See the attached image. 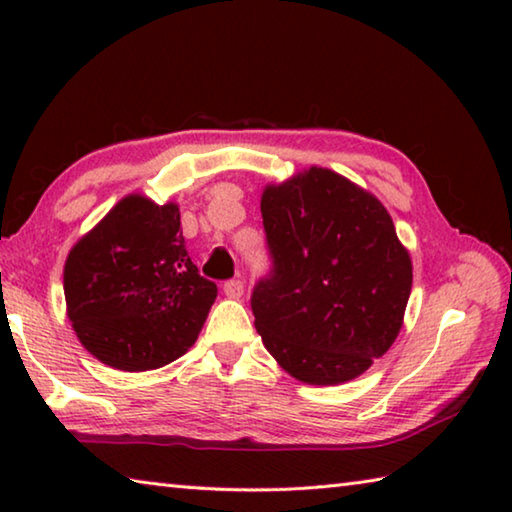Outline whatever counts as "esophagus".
<instances>
[{
  "instance_id": "34e87169",
  "label": "esophagus",
  "mask_w": 512,
  "mask_h": 512,
  "mask_svg": "<svg viewBox=\"0 0 512 512\" xmlns=\"http://www.w3.org/2000/svg\"><path fill=\"white\" fill-rule=\"evenodd\" d=\"M223 293L228 298H241L244 296V282L241 280H228L223 284Z\"/></svg>"
}]
</instances>
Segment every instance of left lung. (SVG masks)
Instances as JSON below:
<instances>
[{"instance_id":"left-lung-1","label":"left lung","mask_w":512,"mask_h":512,"mask_svg":"<svg viewBox=\"0 0 512 512\" xmlns=\"http://www.w3.org/2000/svg\"><path fill=\"white\" fill-rule=\"evenodd\" d=\"M271 271L255 284V327L305 384L359 377L391 348L411 296V257L391 214L339 173L311 167L262 194Z\"/></svg>"}]
</instances>
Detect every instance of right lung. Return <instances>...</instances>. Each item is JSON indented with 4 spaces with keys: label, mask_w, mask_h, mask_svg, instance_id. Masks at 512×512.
<instances>
[{
    "label": "right lung",
    "mask_w": 512,
    "mask_h": 512,
    "mask_svg": "<svg viewBox=\"0 0 512 512\" xmlns=\"http://www.w3.org/2000/svg\"><path fill=\"white\" fill-rule=\"evenodd\" d=\"M67 316L112 368L153 370L192 348L216 284L189 259L176 203L131 194L76 241L65 262Z\"/></svg>",
    "instance_id": "1"
}]
</instances>
